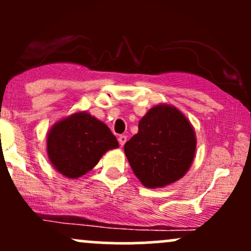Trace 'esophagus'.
<instances>
[{"mask_svg":"<svg viewBox=\"0 0 251 251\" xmlns=\"http://www.w3.org/2000/svg\"><path fill=\"white\" fill-rule=\"evenodd\" d=\"M126 140H127V137H126V135L122 134V135H119V137H118V142H119V145H120V146L125 145Z\"/></svg>","mask_w":251,"mask_h":251,"instance_id":"34e87169","label":"esophagus"}]
</instances>
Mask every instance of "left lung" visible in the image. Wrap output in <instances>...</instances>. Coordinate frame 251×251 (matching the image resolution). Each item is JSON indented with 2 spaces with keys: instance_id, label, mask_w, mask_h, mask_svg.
Returning a JSON list of instances; mask_svg holds the SVG:
<instances>
[{
  "instance_id": "1",
  "label": "left lung",
  "mask_w": 251,
  "mask_h": 251,
  "mask_svg": "<svg viewBox=\"0 0 251 251\" xmlns=\"http://www.w3.org/2000/svg\"><path fill=\"white\" fill-rule=\"evenodd\" d=\"M134 175L146 188H162L185 175L196 151L189 120L176 107L154 106L124 146Z\"/></svg>"
}]
</instances>
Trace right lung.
<instances>
[{
	"label": "right lung",
	"instance_id": "add662e5",
	"mask_svg": "<svg viewBox=\"0 0 251 251\" xmlns=\"http://www.w3.org/2000/svg\"><path fill=\"white\" fill-rule=\"evenodd\" d=\"M118 146L111 129L86 112L56 123L47 138V152L51 164L68 178L87 174L106 151Z\"/></svg>",
	"mask_w": 251,
	"mask_h": 251
}]
</instances>
